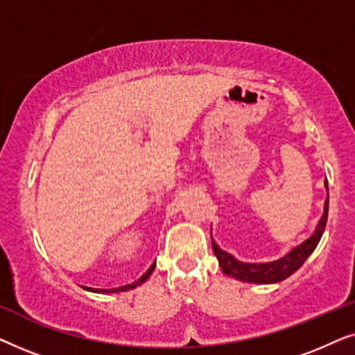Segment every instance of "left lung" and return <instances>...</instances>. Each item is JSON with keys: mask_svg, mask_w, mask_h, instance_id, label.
<instances>
[{"mask_svg": "<svg viewBox=\"0 0 355 355\" xmlns=\"http://www.w3.org/2000/svg\"><path fill=\"white\" fill-rule=\"evenodd\" d=\"M324 187H327L328 191L327 181H324ZM327 220H328V197L327 200H324L323 215L320 218L317 230L313 231V234L310 236L309 239H305L302 244L295 245L293 250H289L288 254L281 257V259L266 261V263H245V261L236 260L231 254L221 250L213 239H211V247L225 275L232 276L234 279L245 281V283H257V284L279 283V281L289 278L291 275L295 273V271L304 265V261L309 259V255L315 250V247L318 245V242L323 236L324 226H327Z\"/></svg>", "mask_w": 355, "mask_h": 355, "instance_id": "1", "label": "left lung"}]
</instances>
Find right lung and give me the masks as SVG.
Returning <instances> with one entry per match:
<instances>
[{"label":"right lung","mask_w":355,"mask_h":355,"mask_svg":"<svg viewBox=\"0 0 355 355\" xmlns=\"http://www.w3.org/2000/svg\"><path fill=\"white\" fill-rule=\"evenodd\" d=\"M155 265H157V261H155V263L150 266V268L145 271V273L140 276V278L137 279V281H134V283H130V284H125V286H121V288H113V289H95V288H87V286H84V289H87V291H90V293H106V294H113V293H124V291H129V289H134V288H137V286H140L142 283H145V281H147L148 278H150V275L153 273V270H155Z\"/></svg>","instance_id":"obj_1"}]
</instances>
